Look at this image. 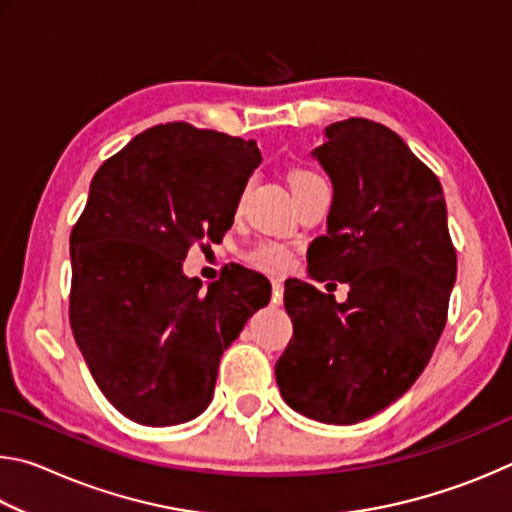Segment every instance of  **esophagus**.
I'll return each mask as SVG.
<instances>
[{
	"mask_svg": "<svg viewBox=\"0 0 512 512\" xmlns=\"http://www.w3.org/2000/svg\"><path fill=\"white\" fill-rule=\"evenodd\" d=\"M282 284L277 282V280H273V298H271V302L273 305H282Z\"/></svg>",
	"mask_w": 512,
	"mask_h": 512,
	"instance_id": "obj_1",
	"label": "esophagus"
}]
</instances>
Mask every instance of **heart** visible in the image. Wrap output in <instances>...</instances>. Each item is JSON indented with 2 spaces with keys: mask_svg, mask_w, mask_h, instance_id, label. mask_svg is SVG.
I'll return each mask as SVG.
<instances>
[{
  "mask_svg": "<svg viewBox=\"0 0 512 512\" xmlns=\"http://www.w3.org/2000/svg\"><path fill=\"white\" fill-rule=\"evenodd\" d=\"M311 180H318L314 171L296 169L291 173L293 189L307 185V183H311ZM241 201H244V194H241V198H239V205H241ZM248 259L253 262V266L259 268V271L280 275V273H287L293 266V250L284 244H277V241H262V244H257L253 250H250Z\"/></svg>",
  "mask_w": 512,
  "mask_h": 512,
  "instance_id": "1",
  "label": "heart"
}]
</instances>
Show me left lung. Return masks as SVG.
<instances>
[{
    "label": "left lung",
    "instance_id": "1",
    "mask_svg": "<svg viewBox=\"0 0 512 512\" xmlns=\"http://www.w3.org/2000/svg\"><path fill=\"white\" fill-rule=\"evenodd\" d=\"M314 158L334 185L309 275L348 282V300L287 280L293 339L275 363L293 411L354 424L409 391L447 323L456 250L443 187L400 135L370 119L325 128ZM332 284V282H329Z\"/></svg>",
    "mask_w": 512,
    "mask_h": 512
}]
</instances>
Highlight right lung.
I'll return each instance as SVG.
<instances>
[{
	"label": "right lung",
	"instance_id": "right-lung-1",
	"mask_svg": "<svg viewBox=\"0 0 512 512\" xmlns=\"http://www.w3.org/2000/svg\"><path fill=\"white\" fill-rule=\"evenodd\" d=\"M262 162L255 140L185 121L153 126L101 164L69 237V325L94 381L146 427L212 402L223 350L271 300L264 275L235 266L201 293L183 273L196 241H219Z\"/></svg>",
	"mask_w": 512,
	"mask_h": 512
}]
</instances>
